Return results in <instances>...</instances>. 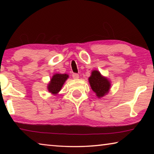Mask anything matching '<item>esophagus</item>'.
<instances>
[{
    "label": "esophagus",
    "mask_w": 154,
    "mask_h": 154,
    "mask_svg": "<svg viewBox=\"0 0 154 154\" xmlns=\"http://www.w3.org/2000/svg\"><path fill=\"white\" fill-rule=\"evenodd\" d=\"M72 78H73V79H78L79 76V75H78L77 73H72Z\"/></svg>",
    "instance_id": "obj_1"
}]
</instances>
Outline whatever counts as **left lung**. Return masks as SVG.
<instances>
[{
	"instance_id": "1",
	"label": "left lung",
	"mask_w": 154,
	"mask_h": 154,
	"mask_svg": "<svg viewBox=\"0 0 154 154\" xmlns=\"http://www.w3.org/2000/svg\"><path fill=\"white\" fill-rule=\"evenodd\" d=\"M89 82L92 90L98 98L105 96L109 92L110 88V82L106 78L103 77L100 72L94 71L89 78Z\"/></svg>"
}]
</instances>
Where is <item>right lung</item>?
<instances>
[{
    "label": "right lung",
    "mask_w": 154,
    "mask_h": 154,
    "mask_svg": "<svg viewBox=\"0 0 154 154\" xmlns=\"http://www.w3.org/2000/svg\"><path fill=\"white\" fill-rule=\"evenodd\" d=\"M69 77L66 74H56L52 77L50 83L48 85V90L52 94H57Z\"/></svg>",
    "instance_id": "obj_1"
}]
</instances>
